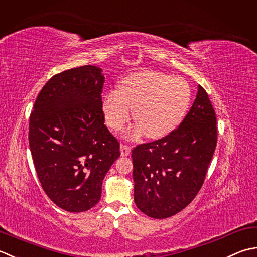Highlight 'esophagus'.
Wrapping results in <instances>:
<instances>
[{
	"mask_svg": "<svg viewBox=\"0 0 257 257\" xmlns=\"http://www.w3.org/2000/svg\"><path fill=\"white\" fill-rule=\"evenodd\" d=\"M130 150H132V148H130V146H128V145L121 144V146H120V152H121V156H128L130 154Z\"/></svg>",
	"mask_w": 257,
	"mask_h": 257,
	"instance_id": "1",
	"label": "esophagus"
}]
</instances>
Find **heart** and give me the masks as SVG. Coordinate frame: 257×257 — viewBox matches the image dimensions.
I'll use <instances>...</instances> for the list:
<instances>
[{"label":"heart","instance_id":"1","mask_svg":"<svg viewBox=\"0 0 257 257\" xmlns=\"http://www.w3.org/2000/svg\"><path fill=\"white\" fill-rule=\"evenodd\" d=\"M192 100L189 84L182 78L162 72H142L125 78L119 90L105 94L102 112L109 128L122 129L133 115L137 125L133 138L146 133L150 139H160L178 128Z\"/></svg>","mask_w":257,"mask_h":257}]
</instances>
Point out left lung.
Listing matches in <instances>:
<instances>
[{"mask_svg": "<svg viewBox=\"0 0 257 257\" xmlns=\"http://www.w3.org/2000/svg\"><path fill=\"white\" fill-rule=\"evenodd\" d=\"M217 144L216 114L202 85L179 127L133 149L134 198L152 218L183 210L202 188Z\"/></svg>", "mask_w": 257, "mask_h": 257, "instance_id": "left-lung-1", "label": "left lung"}]
</instances>
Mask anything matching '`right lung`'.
<instances>
[{
	"mask_svg": "<svg viewBox=\"0 0 257 257\" xmlns=\"http://www.w3.org/2000/svg\"><path fill=\"white\" fill-rule=\"evenodd\" d=\"M102 70H67L44 84L30 114L29 145L44 193L67 212L92 208L102 180L120 156V144L104 125Z\"/></svg>",
	"mask_w": 257,
	"mask_h": 257,
	"instance_id": "add662e5",
	"label": "right lung"
}]
</instances>
